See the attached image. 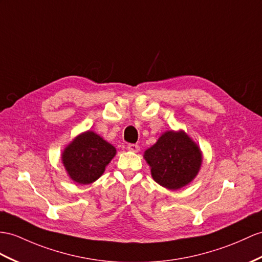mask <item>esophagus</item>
Returning a JSON list of instances; mask_svg holds the SVG:
<instances>
[{
  "label": "esophagus",
  "mask_w": 262,
  "mask_h": 262,
  "mask_svg": "<svg viewBox=\"0 0 262 262\" xmlns=\"http://www.w3.org/2000/svg\"><path fill=\"white\" fill-rule=\"evenodd\" d=\"M126 149L129 151H132V152H138L140 150V146L138 144H135V143H130L126 145Z\"/></svg>",
  "instance_id": "1"
}]
</instances>
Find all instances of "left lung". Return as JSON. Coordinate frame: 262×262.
<instances>
[{"label":"left lung","instance_id":"1","mask_svg":"<svg viewBox=\"0 0 262 262\" xmlns=\"http://www.w3.org/2000/svg\"><path fill=\"white\" fill-rule=\"evenodd\" d=\"M151 176L169 190H178L192 181L202 163L199 146L184 131H167L144 152Z\"/></svg>","mask_w":262,"mask_h":262}]
</instances>
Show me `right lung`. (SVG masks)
<instances>
[{"instance_id": "1", "label": "right lung", "mask_w": 262, "mask_h": 262, "mask_svg": "<svg viewBox=\"0 0 262 262\" xmlns=\"http://www.w3.org/2000/svg\"><path fill=\"white\" fill-rule=\"evenodd\" d=\"M117 150L93 131L75 137L62 152L69 177L79 184H90L103 174Z\"/></svg>"}]
</instances>
